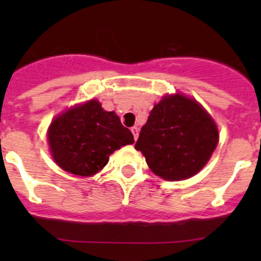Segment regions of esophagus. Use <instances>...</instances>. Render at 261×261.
<instances>
[{"instance_id": "1", "label": "esophagus", "mask_w": 261, "mask_h": 261, "mask_svg": "<svg viewBox=\"0 0 261 261\" xmlns=\"http://www.w3.org/2000/svg\"><path fill=\"white\" fill-rule=\"evenodd\" d=\"M131 133H133L134 139H135V141L138 140V138H139V128L136 127V126H134V127L131 128Z\"/></svg>"}]
</instances>
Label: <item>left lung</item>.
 Instances as JSON below:
<instances>
[{"label":"left lung","mask_w":261,"mask_h":261,"mask_svg":"<svg viewBox=\"0 0 261 261\" xmlns=\"http://www.w3.org/2000/svg\"><path fill=\"white\" fill-rule=\"evenodd\" d=\"M218 144V130L208 112L183 94L164 96L141 127L135 149L154 174L165 180L196 175Z\"/></svg>","instance_id":"8db88e82"}]
</instances>
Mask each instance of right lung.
Here are the masks:
<instances>
[{
    "instance_id": "obj_1",
    "label": "right lung",
    "mask_w": 261,
    "mask_h": 261,
    "mask_svg": "<svg viewBox=\"0 0 261 261\" xmlns=\"http://www.w3.org/2000/svg\"><path fill=\"white\" fill-rule=\"evenodd\" d=\"M48 143L54 162L68 173L91 177L109 163L115 150L134 144V136L115 112L97 99L77 105L49 126Z\"/></svg>"
}]
</instances>
